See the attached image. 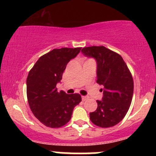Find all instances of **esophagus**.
Instances as JSON below:
<instances>
[{
    "label": "esophagus",
    "instance_id": "esophagus-1",
    "mask_svg": "<svg viewBox=\"0 0 156 156\" xmlns=\"http://www.w3.org/2000/svg\"><path fill=\"white\" fill-rule=\"evenodd\" d=\"M81 98H82V101H86L87 100L89 99V98L87 96H82Z\"/></svg>",
    "mask_w": 156,
    "mask_h": 156
}]
</instances>
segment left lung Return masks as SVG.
Instances as JSON below:
<instances>
[{
	"mask_svg": "<svg viewBox=\"0 0 156 156\" xmlns=\"http://www.w3.org/2000/svg\"><path fill=\"white\" fill-rule=\"evenodd\" d=\"M82 53L97 62V83L103 86V96L98 108L89 114L93 124L109 128L122 120L133 98L131 73L120 55L104 46L83 48Z\"/></svg>",
	"mask_w": 156,
	"mask_h": 156,
	"instance_id": "obj_1",
	"label": "left lung"
}]
</instances>
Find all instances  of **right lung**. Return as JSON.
Wrapping results in <instances>:
<instances>
[{"label": "right lung", "mask_w": 156, "mask_h": 156, "mask_svg": "<svg viewBox=\"0 0 156 156\" xmlns=\"http://www.w3.org/2000/svg\"><path fill=\"white\" fill-rule=\"evenodd\" d=\"M81 48L53 49L40 57L27 77V98L32 113L42 124L60 128L70 120L74 107L79 104V94L58 92L56 84L68 62L80 53Z\"/></svg>", "instance_id": "add662e5"}]
</instances>
